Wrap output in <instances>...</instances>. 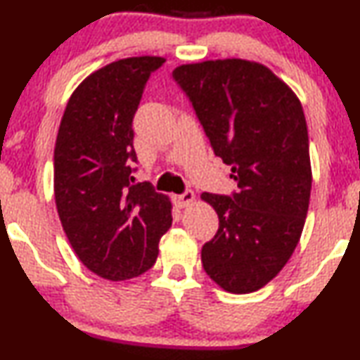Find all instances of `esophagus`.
Segmentation results:
<instances>
[{
	"instance_id": "1",
	"label": "esophagus",
	"mask_w": 360,
	"mask_h": 360,
	"mask_svg": "<svg viewBox=\"0 0 360 360\" xmlns=\"http://www.w3.org/2000/svg\"><path fill=\"white\" fill-rule=\"evenodd\" d=\"M172 200H174V203L179 206V208H185V206H188L191 201L195 200V193L191 190H185L181 195L172 196Z\"/></svg>"
}]
</instances>
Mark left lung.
<instances>
[{
	"mask_svg": "<svg viewBox=\"0 0 360 360\" xmlns=\"http://www.w3.org/2000/svg\"><path fill=\"white\" fill-rule=\"evenodd\" d=\"M172 75L238 181L231 196L201 195L219 218L201 264L226 292H255L292 257L308 213L311 164L302 103L270 68L243 58L186 63Z\"/></svg>",
	"mask_w": 360,
	"mask_h": 360,
	"instance_id": "8db88e82",
	"label": "left lung"
}]
</instances>
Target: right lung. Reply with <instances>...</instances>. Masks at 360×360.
<instances>
[{"instance_id":"right-lung-1","label":"right lung","mask_w":360,"mask_h":360,"mask_svg":"<svg viewBox=\"0 0 360 360\" xmlns=\"http://www.w3.org/2000/svg\"><path fill=\"white\" fill-rule=\"evenodd\" d=\"M164 57L121 58L88 75L63 111L53 150V193L68 243L93 274L127 280L155 264L172 226L169 196L134 184L132 120Z\"/></svg>"}]
</instances>
